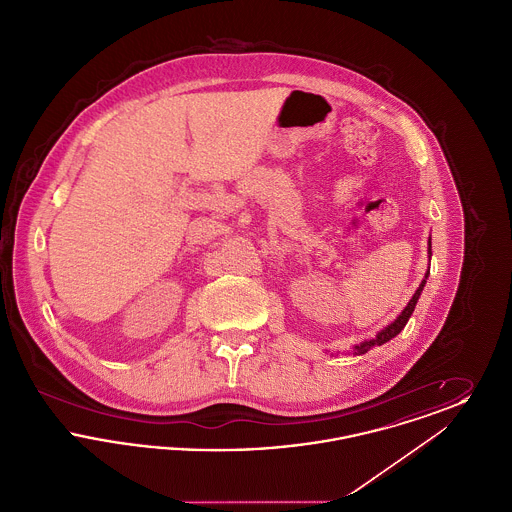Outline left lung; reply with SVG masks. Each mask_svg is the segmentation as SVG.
Segmentation results:
<instances>
[{"instance_id":"1","label":"left lung","mask_w":512,"mask_h":512,"mask_svg":"<svg viewBox=\"0 0 512 512\" xmlns=\"http://www.w3.org/2000/svg\"><path fill=\"white\" fill-rule=\"evenodd\" d=\"M428 257H432V240H428ZM428 274H430V267H428V272H426L424 280L420 282L418 290H416L413 297H411V301H409V303H407V307L403 309V313H401L399 317L395 318V320L391 322L390 326H386L384 330H380V332L376 334V338H372V340H366L363 341V343H359V345H355V353H357V355H363V353H366L368 349H372V347H376V345H382V343L390 341L391 338H395V336L405 328V324L409 322V318L413 315L414 307H416V301H418L420 293L424 290V284H426V280H428Z\"/></svg>"}]
</instances>
